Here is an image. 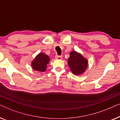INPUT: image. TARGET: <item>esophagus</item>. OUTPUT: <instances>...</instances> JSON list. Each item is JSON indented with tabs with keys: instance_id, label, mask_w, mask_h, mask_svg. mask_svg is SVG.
Wrapping results in <instances>:
<instances>
[{
	"instance_id": "esophagus-1",
	"label": "esophagus",
	"mask_w": 120,
	"mask_h": 120,
	"mask_svg": "<svg viewBox=\"0 0 120 120\" xmlns=\"http://www.w3.org/2000/svg\"><path fill=\"white\" fill-rule=\"evenodd\" d=\"M56 59H57V60H61L62 59V56H56L55 57Z\"/></svg>"
}]
</instances>
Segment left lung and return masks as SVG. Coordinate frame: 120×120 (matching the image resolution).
<instances>
[{
  "label": "left lung",
  "mask_w": 120,
  "mask_h": 120,
  "mask_svg": "<svg viewBox=\"0 0 120 120\" xmlns=\"http://www.w3.org/2000/svg\"><path fill=\"white\" fill-rule=\"evenodd\" d=\"M68 64L74 74L80 75L82 74L88 66V61L80 53L76 51L70 53Z\"/></svg>",
  "instance_id": "1"
}]
</instances>
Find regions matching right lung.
Listing matches in <instances>:
<instances>
[{"label": "right lung", "instance_id": "obj_1", "mask_svg": "<svg viewBox=\"0 0 120 120\" xmlns=\"http://www.w3.org/2000/svg\"><path fill=\"white\" fill-rule=\"evenodd\" d=\"M50 62L48 56L44 53H40L32 62V66L34 70L38 71H45L47 68V64Z\"/></svg>", "mask_w": 120, "mask_h": 120}]
</instances>
